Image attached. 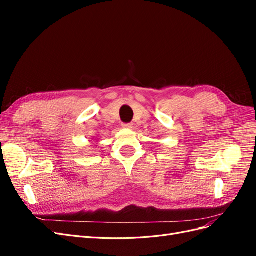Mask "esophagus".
I'll list each match as a JSON object with an SVG mask.
<instances>
[{
    "mask_svg": "<svg viewBox=\"0 0 256 256\" xmlns=\"http://www.w3.org/2000/svg\"><path fill=\"white\" fill-rule=\"evenodd\" d=\"M132 126H134V124H131V122L122 124V127H124V128H132Z\"/></svg>",
    "mask_w": 256,
    "mask_h": 256,
    "instance_id": "34e87169",
    "label": "esophagus"
}]
</instances>
